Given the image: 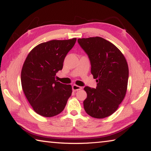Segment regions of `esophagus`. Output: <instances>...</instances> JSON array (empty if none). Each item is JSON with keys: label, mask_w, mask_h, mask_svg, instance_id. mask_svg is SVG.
<instances>
[{"label": "esophagus", "mask_w": 151, "mask_h": 151, "mask_svg": "<svg viewBox=\"0 0 151 151\" xmlns=\"http://www.w3.org/2000/svg\"><path fill=\"white\" fill-rule=\"evenodd\" d=\"M72 88H73V91H78V90H81L82 89V87L80 86H78L76 85H74L72 86Z\"/></svg>", "instance_id": "1"}]
</instances>
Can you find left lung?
Returning <instances> with one entry per match:
<instances>
[{
    "label": "left lung",
    "instance_id": "obj_1",
    "mask_svg": "<svg viewBox=\"0 0 151 151\" xmlns=\"http://www.w3.org/2000/svg\"><path fill=\"white\" fill-rule=\"evenodd\" d=\"M78 42L88 56L91 74L97 83L96 88H84L87 94L84 109L93 118L111 116L127 93L129 66L126 58L115 45L103 38H83Z\"/></svg>",
    "mask_w": 151,
    "mask_h": 151
}]
</instances>
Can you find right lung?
Here are the masks:
<instances>
[{
  "label": "right lung",
  "instance_id": "right-lung-1",
  "mask_svg": "<svg viewBox=\"0 0 151 151\" xmlns=\"http://www.w3.org/2000/svg\"><path fill=\"white\" fill-rule=\"evenodd\" d=\"M76 39L52 40L32 48L21 70V85L24 95L37 114L52 117L62 112L72 94L70 85L55 80L63 69L65 58Z\"/></svg>",
  "mask_w": 151,
  "mask_h": 151
}]
</instances>
